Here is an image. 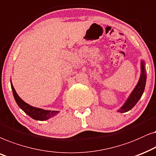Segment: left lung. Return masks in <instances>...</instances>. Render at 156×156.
Here are the masks:
<instances>
[{"label":"left lung","mask_w":156,"mask_h":156,"mask_svg":"<svg viewBox=\"0 0 156 156\" xmlns=\"http://www.w3.org/2000/svg\"><path fill=\"white\" fill-rule=\"evenodd\" d=\"M140 76L138 82L135 87V88L130 93L129 96L124 103V104L118 110V112L120 113H126L130 110H131L135 106V105L138 103V101L142 96L144 92L145 87L146 83V63L143 60H141L140 62Z\"/></svg>","instance_id":"1"}]
</instances>
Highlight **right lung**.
Masks as SVG:
<instances>
[{
  "label": "right lung",
  "mask_w": 156,
  "mask_h": 156,
  "mask_svg": "<svg viewBox=\"0 0 156 156\" xmlns=\"http://www.w3.org/2000/svg\"><path fill=\"white\" fill-rule=\"evenodd\" d=\"M10 86H11V89L13 90V97L15 98V101L17 103L18 106L20 107V109H22L27 115L32 118L33 119L36 120H46L49 118H53L55 115H57L59 113V111H48V110H44L39 108L31 106L30 105L25 102L24 101L20 98L18 93L14 88V87L12 84L11 80H10Z\"/></svg>",
  "instance_id": "right-lung-1"
}]
</instances>
